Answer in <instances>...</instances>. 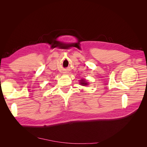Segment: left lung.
Wrapping results in <instances>:
<instances>
[{"mask_svg":"<svg viewBox=\"0 0 147 147\" xmlns=\"http://www.w3.org/2000/svg\"><path fill=\"white\" fill-rule=\"evenodd\" d=\"M80 84H81V85H82V86H87L88 84V83L86 82L85 79L80 80Z\"/></svg>","mask_w":147,"mask_h":147,"instance_id":"8db88e82","label":"left lung"}]
</instances>
